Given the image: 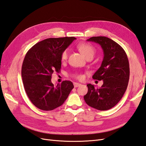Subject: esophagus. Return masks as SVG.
Wrapping results in <instances>:
<instances>
[{
  "label": "esophagus",
  "mask_w": 146,
  "mask_h": 146,
  "mask_svg": "<svg viewBox=\"0 0 146 146\" xmlns=\"http://www.w3.org/2000/svg\"><path fill=\"white\" fill-rule=\"evenodd\" d=\"M73 84H74V88L78 87V86H80L81 85L80 83H74Z\"/></svg>",
  "instance_id": "34e87169"
}]
</instances>
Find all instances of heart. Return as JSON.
Here are the masks:
<instances>
[{
    "label": "heart",
    "mask_w": 146,
    "mask_h": 146,
    "mask_svg": "<svg viewBox=\"0 0 146 146\" xmlns=\"http://www.w3.org/2000/svg\"><path fill=\"white\" fill-rule=\"evenodd\" d=\"M77 48L80 50V52L82 53V55L85 56L86 58L88 57L93 56L94 53H95V48H94V47L89 43H80L77 45ZM68 50H64L62 55H61V59H62V60L65 61L68 58ZM74 76L78 80H82L83 78V76L82 74H75Z\"/></svg>",
    "instance_id": "heart-1"
}]
</instances>
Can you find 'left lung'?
Wrapping results in <instances>:
<instances>
[{
    "instance_id": "obj_1",
    "label": "left lung",
    "mask_w": 146,
    "mask_h": 146,
    "mask_svg": "<svg viewBox=\"0 0 146 146\" xmlns=\"http://www.w3.org/2000/svg\"><path fill=\"white\" fill-rule=\"evenodd\" d=\"M87 41L98 43L103 50L101 65L93 78L103 80L100 88L87 84L84 100L88 106L100 111L113 108L123 98L129 79V64L126 52L119 45L106 36H93Z\"/></svg>"
}]
</instances>
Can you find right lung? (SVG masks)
<instances>
[{
	"instance_id": "1",
	"label": "right lung",
	"mask_w": 146,
	"mask_h": 146,
	"mask_svg": "<svg viewBox=\"0 0 146 146\" xmlns=\"http://www.w3.org/2000/svg\"><path fill=\"white\" fill-rule=\"evenodd\" d=\"M76 38H50L36 43L25 55L22 77L25 92L31 102L43 111H51L62 105L74 88L70 81L56 86L51 81L52 74L58 73L62 65L61 55Z\"/></svg>"
}]
</instances>
